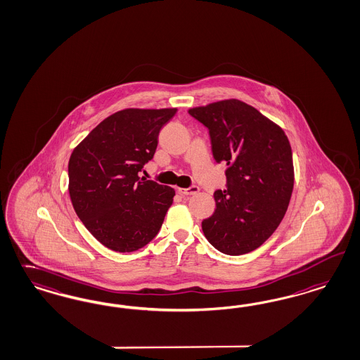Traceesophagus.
I'll use <instances>...</instances> for the list:
<instances>
[{
  "label": "esophagus",
  "instance_id": "obj_1",
  "mask_svg": "<svg viewBox=\"0 0 360 360\" xmlns=\"http://www.w3.org/2000/svg\"><path fill=\"white\" fill-rule=\"evenodd\" d=\"M199 191V187L193 185V186L187 187V188H178V193L182 195H194Z\"/></svg>",
  "mask_w": 360,
  "mask_h": 360
}]
</instances>
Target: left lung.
<instances>
[{
    "mask_svg": "<svg viewBox=\"0 0 360 360\" xmlns=\"http://www.w3.org/2000/svg\"><path fill=\"white\" fill-rule=\"evenodd\" d=\"M209 130L211 151L224 162L226 188L202 222L217 250L242 255L259 248L282 222L294 187L292 153L285 131L248 103L226 99L190 109Z\"/></svg>",
    "mask_w": 360,
    "mask_h": 360,
    "instance_id": "8db88e82",
    "label": "left lung"
}]
</instances>
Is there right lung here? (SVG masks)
<instances>
[{
    "label": "right lung",
    "instance_id": "add662e5",
    "mask_svg": "<svg viewBox=\"0 0 360 360\" xmlns=\"http://www.w3.org/2000/svg\"><path fill=\"white\" fill-rule=\"evenodd\" d=\"M176 109H126L93 129L69 161V194L78 218L103 246L142 248L161 230L173 188L139 178L158 134Z\"/></svg>",
    "mask_w": 360,
    "mask_h": 360
}]
</instances>
